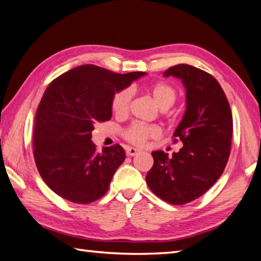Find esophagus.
Returning <instances> with one entry per match:
<instances>
[{
	"label": "esophagus",
	"instance_id": "esophagus-1",
	"mask_svg": "<svg viewBox=\"0 0 261 261\" xmlns=\"http://www.w3.org/2000/svg\"><path fill=\"white\" fill-rule=\"evenodd\" d=\"M139 153H140V150L138 148H135V147H127L126 148V155H129V156H135Z\"/></svg>",
	"mask_w": 261,
	"mask_h": 261
}]
</instances>
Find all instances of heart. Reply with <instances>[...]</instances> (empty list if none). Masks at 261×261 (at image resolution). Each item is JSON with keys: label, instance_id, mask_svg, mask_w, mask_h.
Wrapping results in <instances>:
<instances>
[{"label": "heart", "instance_id": "b5f03b06", "mask_svg": "<svg viewBox=\"0 0 261 261\" xmlns=\"http://www.w3.org/2000/svg\"><path fill=\"white\" fill-rule=\"evenodd\" d=\"M149 94L154 102L162 111L168 110L171 107L177 98V91L173 87L167 83L154 84L149 89ZM131 91L130 90H122L115 93L112 100V111L118 117L125 116L129 112L130 101H131ZM161 135V130L156 125L140 124V123H134L124 131V138L131 144L144 145L147 140L151 138H158Z\"/></svg>", "mask_w": 261, "mask_h": 261}]
</instances>
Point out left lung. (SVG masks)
Returning a JSON list of instances; mask_svg holds the SVG:
<instances>
[{
	"label": "left lung",
	"mask_w": 261,
	"mask_h": 261,
	"mask_svg": "<svg viewBox=\"0 0 261 261\" xmlns=\"http://www.w3.org/2000/svg\"><path fill=\"white\" fill-rule=\"evenodd\" d=\"M163 76L180 79L186 89V111L173 132L182 147L172 156L153 151L154 164L146 181L155 195L179 205L203 195L224 172L233 117L224 90L209 73L180 64L165 70Z\"/></svg>",
	"instance_id": "8db88e82"
}]
</instances>
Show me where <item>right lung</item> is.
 I'll use <instances>...</instances> for the list:
<instances>
[{
	"label": "right lung",
	"mask_w": 261,
	"mask_h": 261,
	"mask_svg": "<svg viewBox=\"0 0 261 261\" xmlns=\"http://www.w3.org/2000/svg\"><path fill=\"white\" fill-rule=\"evenodd\" d=\"M145 75L82 65L48 85L37 107L33 145L37 170L57 195L88 204L107 193L125 151L114 145L97 153L91 132L96 122L111 120L115 93Z\"/></svg>",
	"instance_id": "right-lung-1"
}]
</instances>
